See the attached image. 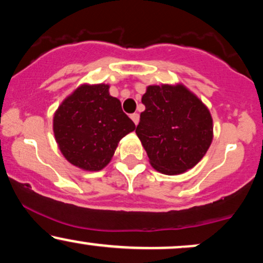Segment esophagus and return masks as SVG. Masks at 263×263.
<instances>
[{"label": "esophagus", "instance_id": "esophagus-1", "mask_svg": "<svg viewBox=\"0 0 263 263\" xmlns=\"http://www.w3.org/2000/svg\"><path fill=\"white\" fill-rule=\"evenodd\" d=\"M131 120L135 122V125H137L138 121H140V115H138V114H132L131 115Z\"/></svg>", "mask_w": 263, "mask_h": 263}]
</instances>
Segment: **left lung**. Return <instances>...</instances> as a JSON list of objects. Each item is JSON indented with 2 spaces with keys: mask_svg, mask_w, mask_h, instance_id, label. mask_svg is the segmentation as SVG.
<instances>
[{
  "mask_svg": "<svg viewBox=\"0 0 263 263\" xmlns=\"http://www.w3.org/2000/svg\"><path fill=\"white\" fill-rule=\"evenodd\" d=\"M136 134L157 172L177 176L197 165L213 141L209 108L183 84L147 86Z\"/></svg>",
  "mask_w": 263,
  "mask_h": 263,
  "instance_id": "obj_1",
  "label": "left lung"
}]
</instances>
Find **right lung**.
Masks as SVG:
<instances>
[{
	"instance_id": "right-lung-1",
	"label": "right lung",
	"mask_w": 263,
	"mask_h": 263,
	"mask_svg": "<svg viewBox=\"0 0 263 263\" xmlns=\"http://www.w3.org/2000/svg\"><path fill=\"white\" fill-rule=\"evenodd\" d=\"M108 89L107 84H83L54 112L53 132L60 152L83 171L106 167L121 138L136 128Z\"/></svg>"
}]
</instances>
